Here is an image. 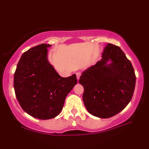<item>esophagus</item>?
<instances>
[{
	"instance_id": "1",
	"label": "esophagus",
	"mask_w": 149,
	"mask_h": 149,
	"mask_svg": "<svg viewBox=\"0 0 149 149\" xmlns=\"http://www.w3.org/2000/svg\"><path fill=\"white\" fill-rule=\"evenodd\" d=\"M76 75H77V80H79V78H80V76H81V74L80 73H77L76 74Z\"/></svg>"
}]
</instances>
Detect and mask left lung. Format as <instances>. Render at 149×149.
Returning <instances> with one entry per match:
<instances>
[{"instance_id": "1", "label": "left lung", "mask_w": 149, "mask_h": 149, "mask_svg": "<svg viewBox=\"0 0 149 149\" xmlns=\"http://www.w3.org/2000/svg\"><path fill=\"white\" fill-rule=\"evenodd\" d=\"M102 58L82 73L83 100L91 114L108 118L118 114L132 100L136 77L132 63L122 49L108 43ZM110 60L111 63L107 64Z\"/></svg>"}]
</instances>
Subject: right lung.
<instances>
[{
  "mask_svg": "<svg viewBox=\"0 0 149 149\" xmlns=\"http://www.w3.org/2000/svg\"><path fill=\"white\" fill-rule=\"evenodd\" d=\"M50 46L41 44L25 52L14 76L15 94L22 109L41 120L60 114L65 97L77 83L76 75L60 76L48 61L47 48Z\"/></svg>",
  "mask_w": 149,
  "mask_h": 149,
  "instance_id": "1",
  "label": "right lung"
}]
</instances>
